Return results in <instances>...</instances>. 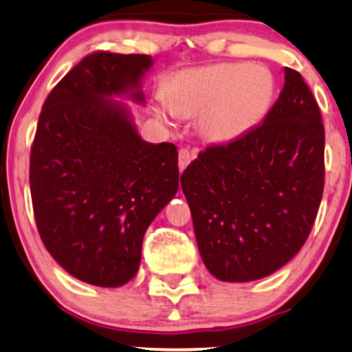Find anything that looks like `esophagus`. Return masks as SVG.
<instances>
[{
    "label": "esophagus",
    "instance_id": "obj_1",
    "mask_svg": "<svg viewBox=\"0 0 352 352\" xmlns=\"http://www.w3.org/2000/svg\"><path fill=\"white\" fill-rule=\"evenodd\" d=\"M193 159H195V152H192L187 147H182L179 151V168H180V172L184 170V168H187V165L192 162Z\"/></svg>",
    "mask_w": 352,
    "mask_h": 352
}]
</instances>
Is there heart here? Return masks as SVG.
I'll use <instances>...</instances> for the list:
<instances>
[{
    "label": "heart",
    "instance_id": "1",
    "mask_svg": "<svg viewBox=\"0 0 352 352\" xmlns=\"http://www.w3.org/2000/svg\"><path fill=\"white\" fill-rule=\"evenodd\" d=\"M276 80L268 67L248 63H221L182 71L167 89L162 114H201L204 134L227 144L253 131L268 116Z\"/></svg>",
    "mask_w": 352,
    "mask_h": 352
}]
</instances>
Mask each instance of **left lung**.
<instances>
[{
  "label": "left lung",
  "instance_id": "1",
  "mask_svg": "<svg viewBox=\"0 0 352 352\" xmlns=\"http://www.w3.org/2000/svg\"><path fill=\"white\" fill-rule=\"evenodd\" d=\"M180 182L213 276L253 281L288 263L308 240L324 188V125L300 72L286 67L263 122L210 145Z\"/></svg>",
  "mask_w": 352,
  "mask_h": 352
}]
</instances>
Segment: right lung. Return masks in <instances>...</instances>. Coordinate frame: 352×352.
I'll use <instances>...</instances> for the list:
<instances>
[{"label":"right lung","mask_w":352,"mask_h":352,"mask_svg":"<svg viewBox=\"0 0 352 352\" xmlns=\"http://www.w3.org/2000/svg\"><path fill=\"white\" fill-rule=\"evenodd\" d=\"M147 54L94 51L44 100L31 145L36 227L78 280L116 288L135 276L145 230L179 190L177 147L148 144L112 94L139 92Z\"/></svg>","instance_id":"add662e5"}]
</instances>
